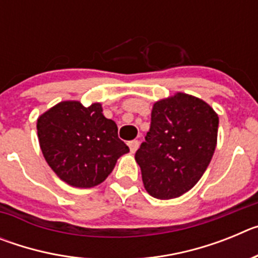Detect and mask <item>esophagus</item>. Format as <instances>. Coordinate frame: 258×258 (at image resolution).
I'll return each mask as SVG.
<instances>
[{
    "label": "esophagus",
    "mask_w": 258,
    "mask_h": 258,
    "mask_svg": "<svg viewBox=\"0 0 258 258\" xmlns=\"http://www.w3.org/2000/svg\"><path fill=\"white\" fill-rule=\"evenodd\" d=\"M127 145H129V149H131L132 154H134L138 150V147H140V142L138 141H131Z\"/></svg>",
    "instance_id": "1"
}]
</instances>
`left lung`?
Listing matches in <instances>:
<instances>
[{
	"instance_id": "1",
	"label": "left lung",
	"mask_w": 258,
	"mask_h": 258,
	"mask_svg": "<svg viewBox=\"0 0 258 258\" xmlns=\"http://www.w3.org/2000/svg\"><path fill=\"white\" fill-rule=\"evenodd\" d=\"M218 115L207 102L175 93L155 102L151 126L136 152L146 191L174 199L198 183L217 146Z\"/></svg>"
}]
</instances>
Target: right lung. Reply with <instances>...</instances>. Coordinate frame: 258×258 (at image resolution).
I'll return each mask as SVG.
<instances>
[{
	"label": "right lung",
	"mask_w": 258,
	"mask_h": 258,
	"mask_svg": "<svg viewBox=\"0 0 258 258\" xmlns=\"http://www.w3.org/2000/svg\"><path fill=\"white\" fill-rule=\"evenodd\" d=\"M101 103L85 107L63 101L37 118L41 151L61 181L79 188L102 183L129 147L117 136V125L104 117Z\"/></svg>",
	"instance_id": "obj_1"
}]
</instances>
